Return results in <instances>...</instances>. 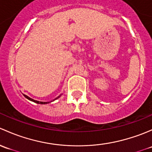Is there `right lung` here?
<instances>
[{
    "label": "right lung",
    "mask_w": 152,
    "mask_h": 152,
    "mask_svg": "<svg viewBox=\"0 0 152 152\" xmlns=\"http://www.w3.org/2000/svg\"><path fill=\"white\" fill-rule=\"evenodd\" d=\"M23 95H24V96H25V97H26V98H27L28 99L31 100V101H32V102H34L37 103V104H48V103H49V102H39V101H37V100H34V99H31V98H30L29 96H27V95H25V94H23ZM60 96H61V95H60V96H58L57 98H56V99H58V98L60 97ZM55 99H54V100H55Z\"/></svg>",
    "instance_id": "1"
}]
</instances>
